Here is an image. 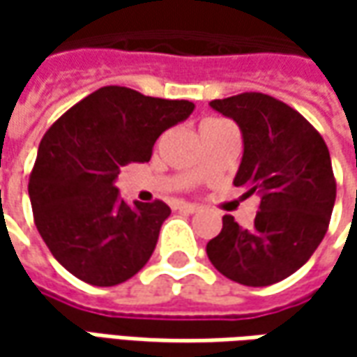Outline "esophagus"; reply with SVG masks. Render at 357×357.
I'll list each match as a JSON object with an SVG mask.
<instances>
[{"instance_id":"esophagus-1","label":"esophagus","mask_w":357,"mask_h":357,"mask_svg":"<svg viewBox=\"0 0 357 357\" xmlns=\"http://www.w3.org/2000/svg\"><path fill=\"white\" fill-rule=\"evenodd\" d=\"M176 208H178V211H183V213H188V214L199 213V206H197V204H188V202H181Z\"/></svg>"}]
</instances>
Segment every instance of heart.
I'll return each instance as SVG.
<instances>
[{"instance_id": "b5f03b06", "label": "heart", "mask_w": 357, "mask_h": 357, "mask_svg": "<svg viewBox=\"0 0 357 357\" xmlns=\"http://www.w3.org/2000/svg\"><path fill=\"white\" fill-rule=\"evenodd\" d=\"M216 123H225V121L222 119H206L202 125H216Z\"/></svg>"}]
</instances>
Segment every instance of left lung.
<instances>
[{"label":"left lung","mask_w":357,"mask_h":357,"mask_svg":"<svg viewBox=\"0 0 357 357\" xmlns=\"http://www.w3.org/2000/svg\"><path fill=\"white\" fill-rule=\"evenodd\" d=\"M211 107L234 119L244 155L234 185L260 197L254 227L222 216V230L206 244L213 266L244 286H270L302 268L328 232L336 178L322 135L290 105L264 93L214 99Z\"/></svg>","instance_id":"left-lung-1"}]
</instances>
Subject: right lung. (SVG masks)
<instances>
[{
  "mask_svg": "<svg viewBox=\"0 0 357 357\" xmlns=\"http://www.w3.org/2000/svg\"><path fill=\"white\" fill-rule=\"evenodd\" d=\"M190 101L101 87L43 135L29 199L35 227L55 260L91 286H117L149 262L171 214L162 200L119 199L123 167L149 162L158 137L192 113Z\"/></svg>",
  "mask_w": 357,
  "mask_h": 357,
  "instance_id": "right-lung-1",
  "label": "right lung"
}]
</instances>
